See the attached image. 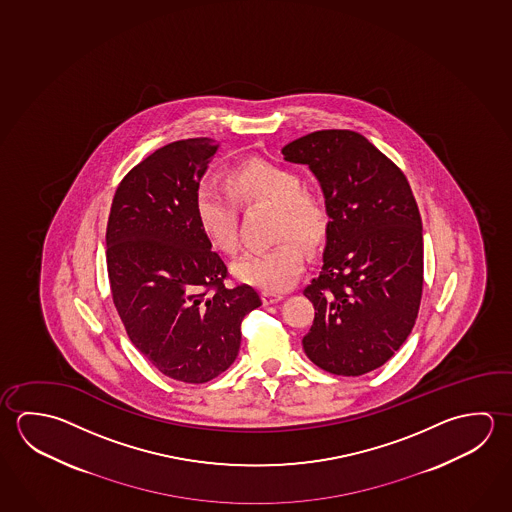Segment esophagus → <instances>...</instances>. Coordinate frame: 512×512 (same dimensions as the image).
Masks as SVG:
<instances>
[{
  "label": "esophagus",
  "mask_w": 512,
  "mask_h": 512,
  "mask_svg": "<svg viewBox=\"0 0 512 512\" xmlns=\"http://www.w3.org/2000/svg\"><path fill=\"white\" fill-rule=\"evenodd\" d=\"M282 298H284V296L277 295V293H268V291H264V293H262V302L266 305L277 304V302H280Z\"/></svg>",
  "instance_id": "obj_1"
}]
</instances>
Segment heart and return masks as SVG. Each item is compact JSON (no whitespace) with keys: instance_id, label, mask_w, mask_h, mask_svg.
<instances>
[{"instance_id":"b5f03b06","label":"heart","mask_w":512,"mask_h":512,"mask_svg":"<svg viewBox=\"0 0 512 512\" xmlns=\"http://www.w3.org/2000/svg\"><path fill=\"white\" fill-rule=\"evenodd\" d=\"M226 187L214 181L199 183L194 210L203 234L214 248L234 255L239 248L241 207H275L277 246L246 253L234 264V275L268 293L293 286L304 271L305 253L300 243L314 248L329 228V212L322 196L304 189L295 171L277 163L252 158L228 172Z\"/></svg>"}]
</instances>
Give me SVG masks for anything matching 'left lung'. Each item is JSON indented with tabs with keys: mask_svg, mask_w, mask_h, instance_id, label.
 Here are the masks:
<instances>
[{
	"mask_svg": "<svg viewBox=\"0 0 512 512\" xmlns=\"http://www.w3.org/2000/svg\"><path fill=\"white\" fill-rule=\"evenodd\" d=\"M282 154L309 165L331 217L322 271L304 289L314 305L305 354L325 372L363 376L399 350L421 305L422 223L410 183L347 129L314 131Z\"/></svg>",
	"mask_w": 512,
	"mask_h": 512,
	"instance_id": "8db88e82",
	"label": "left lung"
}]
</instances>
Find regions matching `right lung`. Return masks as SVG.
<instances>
[{
	"instance_id": "obj_1",
	"label": "right lung",
	"mask_w": 512,
	"mask_h": 512,
	"mask_svg": "<svg viewBox=\"0 0 512 512\" xmlns=\"http://www.w3.org/2000/svg\"><path fill=\"white\" fill-rule=\"evenodd\" d=\"M217 149L189 138L147 156L120 181L106 230L109 287L129 340L162 374L194 385L234 363L244 316L262 305L252 286H225L228 268L196 217Z\"/></svg>"
}]
</instances>
